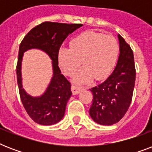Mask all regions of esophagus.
I'll use <instances>...</instances> for the list:
<instances>
[{
  "label": "esophagus",
  "instance_id": "esophagus-1",
  "mask_svg": "<svg viewBox=\"0 0 152 152\" xmlns=\"http://www.w3.org/2000/svg\"><path fill=\"white\" fill-rule=\"evenodd\" d=\"M71 90L72 91V94H73V95H77V94H79V93L80 92V91L82 90V88L80 87V86L72 84V85Z\"/></svg>",
  "mask_w": 152,
  "mask_h": 152
}]
</instances>
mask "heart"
<instances>
[{
    "label": "heart",
    "mask_w": 152,
    "mask_h": 152,
    "mask_svg": "<svg viewBox=\"0 0 152 152\" xmlns=\"http://www.w3.org/2000/svg\"><path fill=\"white\" fill-rule=\"evenodd\" d=\"M118 52L119 46L114 37L88 31L70 42V49H60L58 63L64 74L70 76L83 61L84 66L74 76L76 83H88L94 77L103 80L114 69Z\"/></svg>",
    "instance_id": "b5f03b06"
}]
</instances>
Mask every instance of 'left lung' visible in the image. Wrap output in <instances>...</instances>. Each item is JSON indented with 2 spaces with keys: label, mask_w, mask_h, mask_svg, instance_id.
<instances>
[{
  "label": "left lung",
  "mask_w": 152,
  "mask_h": 152,
  "mask_svg": "<svg viewBox=\"0 0 152 152\" xmlns=\"http://www.w3.org/2000/svg\"><path fill=\"white\" fill-rule=\"evenodd\" d=\"M120 55L113 73L90 91L93 94L89 113L94 121L102 125L118 122L125 116L132 102L136 68L133 52L125 39L118 34Z\"/></svg>",
  "instance_id": "8db88e82"
}]
</instances>
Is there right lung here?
Returning a JSON list of instances; mask_svg holds the SVG:
<instances>
[{
  "instance_id": "add662e5",
  "label": "right lung",
  "mask_w": 152,
  "mask_h": 152,
  "mask_svg": "<svg viewBox=\"0 0 152 152\" xmlns=\"http://www.w3.org/2000/svg\"><path fill=\"white\" fill-rule=\"evenodd\" d=\"M83 26L80 23L43 22L32 28L21 42L19 48L16 76L20 99L25 110L34 122L51 125L59 122L64 115L67 102L72 95L71 83L61 73L58 66V52L69 34ZM31 48H41L53 60L54 76L43 96L33 98L22 88L21 62L23 52Z\"/></svg>"
}]
</instances>
